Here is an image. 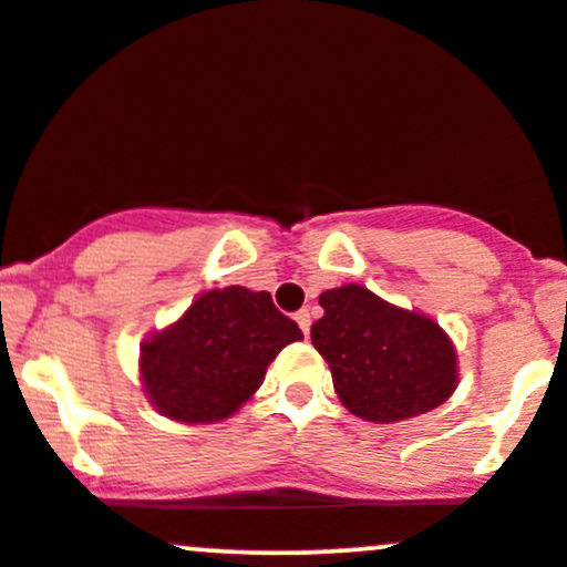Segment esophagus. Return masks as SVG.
Masks as SVG:
<instances>
[{"label":"esophagus","instance_id":"34e87169","mask_svg":"<svg viewBox=\"0 0 567 567\" xmlns=\"http://www.w3.org/2000/svg\"><path fill=\"white\" fill-rule=\"evenodd\" d=\"M296 323L301 326L303 337H309V326H312V320H309V312H307V309H301V312H296Z\"/></svg>","mask_w":567,"mask_h":567}]
</instances>
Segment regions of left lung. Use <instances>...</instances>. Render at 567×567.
I'll use <instances>...</instances> for the list:
<instances>
[{
    "mask_svg": "<svg viewBox=\"0 0 567 567\" xmlns=\"http://www.w3.org/2000/svg\"><path fill=\"white\" fill-rule=\"evenodd\" d=\"M312 344L353 415L396 424L440 408L458 383L456 348L429 315L380 299L363 285L320 293Z\"/></svg>",
    "mask_w": 567,
    "mask_h": 567,
    "instance_id": "left-lung-1",
    "label": "left lung"
}]
</instances>
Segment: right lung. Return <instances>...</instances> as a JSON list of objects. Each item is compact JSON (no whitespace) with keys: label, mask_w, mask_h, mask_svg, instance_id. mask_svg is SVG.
<instances>
[{"label":"right lung","mask_w":567,"mask_h":567,"mask_svg":"<svg viewBox=\"0 0 567 567\" xmlns=\"http://www.w3.org/2000/svg\"><path fill=\"white\" fill-rule=\"evenodd\" d=\"M303 333L266 290L241 285L200 293L176 323L141 342V385L159 415L217 424L260 389L268 363Z\"/></svg>","instance_id":"add662e5"}]
</instances>
